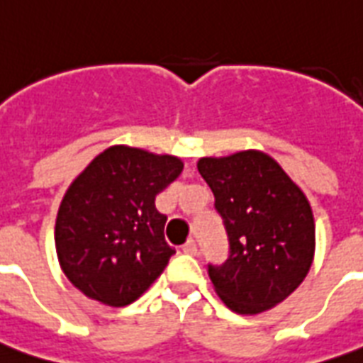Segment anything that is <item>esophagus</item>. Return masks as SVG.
<instances>
[{"label": "esophagus", "instance_id": "obj_1", "mask_svg": "<svg viewBox=\"0 0 363 363\" xmlns=\"http://www.w3.org/2000/svg\"><path fill=\"white\" fill-rule=\"evenodd\" d=\"M182 252L190 254V256H196V254H198V245H196V241H194V239H188V241L182 245Z\"/></svg>", "mask_w": 363, "mask_h": 363}]
</instances>
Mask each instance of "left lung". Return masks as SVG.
I'll list each match as a JSON object with an SVG mask.
<instances>
[{"mask_svg": "<svg viewBox=\"0 0 363 363\" xmlns=\"http://www.w3.org/2000/svg\"><path fill=\"white\" fill-rule=\"evenodd\" d=\"M215 194L230 256L209 265L215 292L238 315L269 311L303 282L315 258V218L307 196L262 150L199 158Z\"/></svg>", "mask_w": 363, "mask_h": 363, "instance_id": "left-lung-1", "label": "left lung"}]
</instances>
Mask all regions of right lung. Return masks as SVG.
I'll return each mask as SVG.
<instances>
[{
  "mask_svg": "<svg viewBox=\"0 0 363 363\" xmlns=\"http://www.w3.org/2000/svg\"><path fill=\"white\" fill-rule=\"evenodd\" d=\"M181 158L125 145L105 148L71 182L54 242L65 277L86 298L125 307L141 298L175 254L167 216L154 199L181 175Z\"/></svg>",
  "mask_w": 363,
  "mask_h": 363,
  "instance_id": "add662e5",
  "label": "right lung"
}]
</instances>
